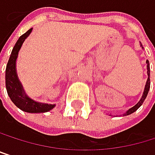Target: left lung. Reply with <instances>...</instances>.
<instances>
[{
    "label": "left lung",
    "mask_w": 155,
    "mask_h": 155,
    "mask_svg": "<svg viewBox=\"0 0 155 155\" xmlns=\"http://www.w3.org/2000/svg\"><path fill=\"white\" fill-rule=\"evenodd\" d=\"M141 46H142V45H141ZM146 63H147V74H148V79H147V82H146V84H145V88H144L143 95H142V97H141V98H140V100L139 101V102L137 103L134 107H132L131 109H129L124 115H129V114H133L134 111H136L137 110H138V109L142 105L143 101L145 100V98H146V97H147V95H148L149 90H150V85H151V82H150V64H149V61H148V60L146 61Z\"/></svg>",
    "instance_id": "8db88e82"
}]
</instances>
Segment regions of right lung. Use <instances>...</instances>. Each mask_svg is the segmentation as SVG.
<instances>
[{
	"label": "right lung",
	"instance_id": "obj_1",
	"mask_svg": "<svg viewBox=\"0 0 155 155\" xmlns=\"http://www.w3.org/2000/svg\"><path fill=\"white\" fill-rule=\"evenodd\" d=\"M32 31V28H29L28 31L21 35L19 39L15 43L11 56L9 58L6 70H5V85H6L7 94L9 95L11 100L14 104L19 108L20 110L26 112H31V114H36V112H46L51 110L56 105L54 104H46V103H40L33 99L29 98L23 89L21 83L19 82L18 77H17L15 64L16 58L18 56V52L24 43L26 38L31 34Z\"/></svg>",
	"mask_w": 155,
	"mask_h": 155
}]
</instances>
